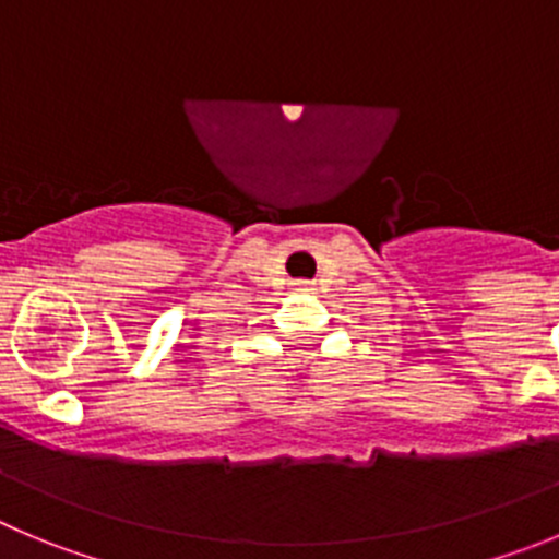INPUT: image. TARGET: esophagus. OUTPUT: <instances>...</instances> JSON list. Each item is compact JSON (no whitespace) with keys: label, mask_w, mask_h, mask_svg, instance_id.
I'll list each match as a JSON object with an SVG mask.
<instances>
[{"label":"esophagus","mask_w":559,"mask_h":559,"mask_svg":"<svg viewBox=\"0 0 559 559\" xmlns=\"http://www.w3.org/2000/svg\"><path fill=\"white\" fill-rule=\"evenodd\" d=\"M297 286H309V284H306V281H300V284H297Z\"/></svg>","instance_id":"esophagus-1"}]
</instances>
